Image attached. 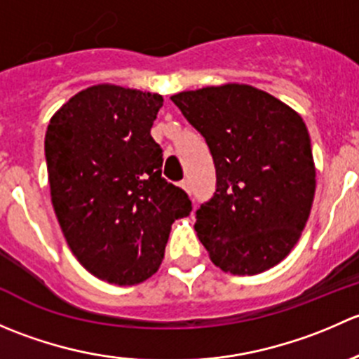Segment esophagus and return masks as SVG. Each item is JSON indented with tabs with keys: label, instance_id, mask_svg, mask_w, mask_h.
Wrapping results in <instances>:
<instances>
[{
	"label": "esophagus",
	"instance_id": "esophagus-1",
	"mask_svg": "<svg viewBox=\"0 0 359 359\" xmlns=\"http://www.w3.org/2000/svg\"><path fill=\"white\" fill-rule=\"evenodd\" d=\"M180 187H182L187 194L191 193V187H189V182H187V180H182V182H180Z\"/></svg>",
	"mask_w": 359,
	"mask_h": 359
}]
</instances>
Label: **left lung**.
I'll list each match as a JSON object with an SVG mask.
<instances>
[{
	"mask_svg": "<svg viewBox=\"0 0 359 359\" xmlns=\"http://www.w3.org/2000/svg\"><path fill=\"white\" fill-rule=\"evenodd\" d=\"M170 99L205 137L215 163V194L194 224L210 260L238 276L280 264L299 241L316 191L304 119L243 83L186 90Z\"/></svg>",
	"mask_w": 359,
	"mask_h": 359,
	"instance_id": "obj_1",
	"label": "left lung"
}]
</instances>
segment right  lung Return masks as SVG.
Listing matches in <instances>:
<instances>
[{
  "label": "right lung",
  "instance_id": "add662e5",
  "mask_svg": "<svg viewBox=\"0 0 359 359\" xmlns=\"http://www.w3.org/2000/svg\"><path fill=\"white\" fill-rule=\"evenodd\" d=\"M163 97L100 83L50 118L45 135L50 196L72 255L119 287L153 276L172 224L193 205L161 177L163 151L151 137Z\"/></svg>",
  "mask_w": 359,
  "mask_h": 359
}]
</instances>
